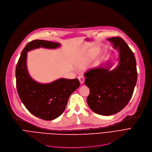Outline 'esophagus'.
<instances>
[{
	"label": "esophagus",
	"mask_w": 152,
	"mask_h": 152,
	"mask_svg": "<svg viewBox=\"0 0 152 152\" xmlns=\"http://www.w3.org/2000/svg\"><path fill=\"white\" fill-rule=\"evenodd\" d=\"M78 80H79V81H80V82L81 84H82V83L84 82L85 79H84V78H83L82 76H79V77H78Z\"/></svg>",
	"instance_id": "34e87169"
}]
</instances>
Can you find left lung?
Listing matches in <instances>:
<instances>
[{
    "label": "left lung",
    "instance_id": "obj_1",
    "mask_svg": "<svg viewBox=\"0 0 152 152\" xmlns=\"http://www.w3.org/2000/svg\"><path fill=\"white\" fill-rule=\"evenodd\" d=\"M118 48L119 62L110 70L111 66L92 69L84 74L85 84L90 89L86 102L96 114L110 115L121 111L128 104L137 80L136 61L134 53L120 37L107 39Z\"/></svg>",
    "mask_w": 152,
    "mask_h": 152
}]
</instances>
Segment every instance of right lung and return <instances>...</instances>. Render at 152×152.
I'll return each instance as SVG.
<instances>
[{
  "instance_id": "right-lung-1",
  "label": "right lung",
  "mask_w": 152,
  "mask_h": 152,
  "mask_svg": "<svg viewBox=\"0 0 152 152\" xmlns=\"http://www.w3.org/2000/svg\"><path fill=\"white\" fill-rule=\"evenodd\" d=\"M60 46V43L46 40L36 39L28 42L16 67V85L21 101L31 114L46 121L53 120L63 113L70 95L78 88L80 82L77 78H59L50 83L37 82L27 70V52L40 47L56 49Z\"/></svg>"
}]
</instances>
